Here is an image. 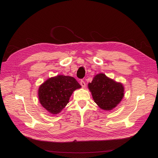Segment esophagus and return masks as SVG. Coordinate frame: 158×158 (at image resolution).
I'll use <instances>...</instances> for the list:
<instances>
[{"label":"esophagus","mask_w":158,"mask_h":158,"mask_svg":"<svg viewBox=\"0 0 158 158\" xmlns=\"http://www.w3.org/2000/svg\"><path fill=\"white\" fill-rule=\"evenodd\" d=\"M80 84H81L82 88H85V83L84 81H83V80H81V81H80Z\"/></svg>","instance_id":"obj_1"}]
</instances>
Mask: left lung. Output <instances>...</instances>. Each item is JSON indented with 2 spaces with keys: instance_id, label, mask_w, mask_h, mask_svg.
Segmentation results:
<instances>
[{
  "instance_id": "obj_1",
  "label": "left lung",
  "mask_w": 158,
  "mask_h": 158,
  "mask_svg": "<svg viewBox=\"0 0 158 158\" xmlns=\"http://www.w3.org/2000/svg\"><path fill=\"white\" fill-rule=\"evenodd\" d=\"M89 89L95 102L104 110H111L118 105L124 96V87L105 74H96Z\"/></svg>"
}]
</instances>
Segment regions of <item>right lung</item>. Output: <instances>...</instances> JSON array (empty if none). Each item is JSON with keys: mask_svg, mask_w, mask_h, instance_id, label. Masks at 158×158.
Here are the masks:
<instances>
[{"mask_svg": "<svg viewBox=\"0 0 158 158\" xmlns=\"http://www.w3.org/2000/svg\"><path fill=\"white\" fill-rule=\"evenodd\" d=\"M81 87L73 77L57 75L51 77L40 85V102L51 114H58L69 102L74 90Z\"/></svg>", "mask_w": 158, "mask_h": 158, "instance_id": "right-lung-1", "label": "right lung"}]
</instances>
